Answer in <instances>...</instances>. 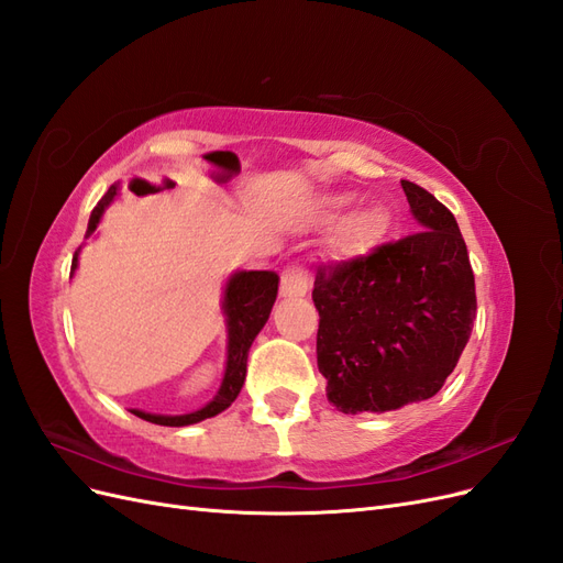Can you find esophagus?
Instances as JSON below:
<instances>
[{"mask_svg": "<svg viewBox=\"0 0 563 563\" xmlns=\"http://www.w3.org/2000/svg\"><path fill=\"white\" fill-rule=\"evenodd\" d=\"M310 294V275L298 265L284 269L282 275V296L284 298H302Z\"/></svg>", "mask_w": 563, "mask_h": 563, "instance_id": "1", "label": "esophagus"}]
</instances>
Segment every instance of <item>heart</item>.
<instances>
[{
    "label": "heart",
    "instance_id": "b5f03b06",
    "mask_svg": "<svg viewBox=\"0 0 563 563\" xmlns=\"http://www.w3.org/2000/svg\"><path fill=\"white\" fill-rule=\"evenodd\" d=\"M354 192H329L321 195L312 207V220L321 225L335 223L354 203ZM391 230V213L383 203H366L354 209L338 223L333 232V251L345 258L364 255L378 246Z\"/></svg>",
    "mask_w": 563,
    "mask_h": 563
}]
</instances>
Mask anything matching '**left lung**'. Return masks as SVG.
<instances>
[{
	"mask_svg": "<svg viewBox=\"0 0 563 563\" xmlns=\"http://www.w3.org/2000/svg\"><path fill=\"white\" fill-rule=\"evenodd\" d=\"M420 232L317 272V366L343 413H385L434 397L476 319L474 275L453 213L401 180Z\"/></svg>",
	"mask_w": 563,
	"mask_h": 563,
	"instance_id": "obj_1",
	"label": "left lung"
}]
</instances>
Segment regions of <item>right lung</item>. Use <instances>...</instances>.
Returning a JSON list of instances; mask_svg holds the SVG:
<instances>
[{
	"label": "right lung",
	"instance_id": "add662e5",
	"mask_svg": "<svg viewBox=\"0 0 563 563\" xmlns=\"http://www.w3.org/2000/svg\"><path fill=\"white\" fill-rule=\"evenodd\" d=\"M117 195H119V183H114L110 187L106 197L100 199L98 207L91 211L87 240L89 236H93L96 228L100 225V220H103L106 209L114 201ZM81 246L75 251L70 277H75V272H77ZM277 291H279L277 272H272V269H236V272H232L225 282V288H223V300H220V310H223L225 329H228V356H225L223 380H220V387L213 395V399L209 404H203L201 408H197V411L180 413V416L147 413V411H141V408H131V413L147 420V422L164 424V428H185V424H192V422L223 413L225 408L236 397H240V391L244 387L249 350L253 345L255 335L261 333L265 321L269 319L272 305H275V300H277Z\"/></svg>",
	"mask_w": 563,
	"mask_h": 563
}]
</instances>
